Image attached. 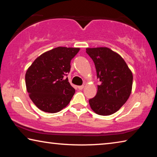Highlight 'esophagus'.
<instances>
[{
    "mask_svg": "<svg viewBox=\"0 0 157 157\" xmlns=\"http://www.w3.org/2000/svg\"><path fill=\"white\" fill-rule=\"evenodd\" d=\"M84 85H82V86H78V88L79 90H82V89H84Z\"/></svg>",
    "mask_w": 157,
    "mask_h": 157,
    "instance_id": "1",
    "label": "esophagus"
}]
</instances>
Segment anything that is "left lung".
<instances>
[{"instance_id": "8db88e82", "label": "left lung", "mask_w": 157, "mask_h": 157, "mask_svg": "<svg viewBox=\"0 0 157 157\" xmlns=\"http://www.w3.org/2000/svg\"><path fill=\"white\" fill-rule=\"evenodd\" d=\"M94 61L100 85L94 98L89 100L92 110L98 115L116 113L128 100L132 92L133 75L120 55L106 47L86 48Z\"/></svg>"}]
</instances>
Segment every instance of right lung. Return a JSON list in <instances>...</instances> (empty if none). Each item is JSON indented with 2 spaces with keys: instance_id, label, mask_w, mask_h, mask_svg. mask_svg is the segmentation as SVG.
<instances>
[{
  "instance_id": "obj_1",
  "label": "right lung",
  "mask_w": 157,
  "mask_h": 157,
  "mask_svg": "<svg viewBox=\"0 0 157 157\" xmlns=\"http://www.w3.org/2000/svg\"><path fill=\"white\" fill-rule=\"evenodd\" d=\"M78 48L57 47L43 53L28 68L25 85L30 99L39 109L57 113L66 107L75 90L65 76Z\"/></svg>"
}]
</instances>
